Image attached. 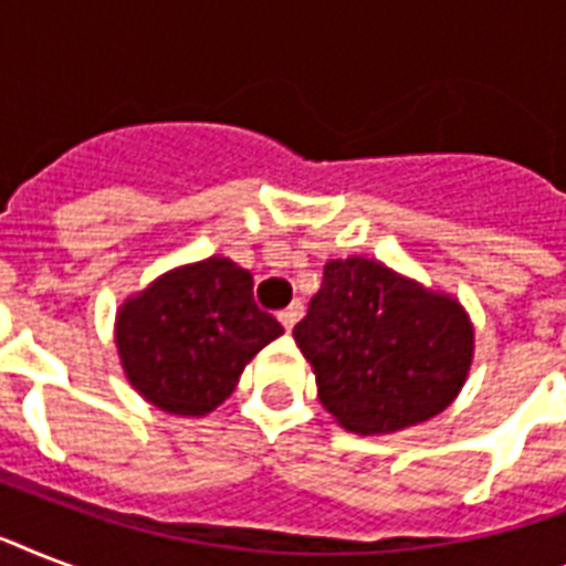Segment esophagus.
<instances>
[{"label":"esophagus","mask_w":566,"mask_h":566,"mask_svg":"<svg viewBox=\"0 0 566 566\" xmlns=\"http://www.w3.org/2000/svg\"><path fill=\"white\" fill-rule=\"evenodd\" d=\"M300 317H302V305H300V302H293V305H287V308L279 314V323L284 326V332H291V328L296 326V319H300Z\"/></svg>","instance_id":"34e87169"}]
</instances>
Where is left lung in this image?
<instances>
[{
    "mask_svg": "<svg viewBox=\"0 0 566 566\" xmlns=\"http://www.w3.org/2000/svg\"><path fill=\"white\" fill-rule=\"evenodd\" d=\"M293 340L317 376L323 408L355 434H390L431 420L461 394L473 323L449 293L370 258L323 266Z\"/></svg>",
    "mask_w": 566,
    "mask_h": 566,
    "instance_id": "left-lung-1",
    "label": "left lung"
}]
</instances>
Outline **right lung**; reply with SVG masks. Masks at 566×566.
<instances>
[{
    "mask_svg": "<svg viewBox=\"0 0 566 566\" xmlns=\"http://www.w3.org/2000/svg\"><path fill=\"white\" fill-rule=\"evenodd\" d=\"M282 332L279 319L255 305L252 273L213 255L158 275L123 302L114 340L126 378L146 402L205 417Z\"/></svg>",
    "mask_w": 566,
    "mask_h": 566,
    "instance_id": "1",
    "label": "right lung"
}]
</instances>
